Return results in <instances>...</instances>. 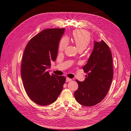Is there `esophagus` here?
<instances>
[{
  "instance_id": "1",
  "label": "esophagus",
  "mask_w": 131,
  "mask_h": 131,
  "mask_svg": "<svg viewBox=\"0 0 131 131\" xmlns=\"http://www.w3.org/2000/svg\"><path fill=\"white\" fill-rule=\"evenodd\" d=\"M70 81H72V79H70L69 78H66V81L67 82H69Z\"/></svg>"
}]
</instances>
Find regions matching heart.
Masks as SVG:
<instances>
[{
  "label": "heart",
  "instance_id": "heart-1",
  "mask_svg": "<svg viewBox=\"0 0 131 131\" xmlns=\"http://www.w3.org/2000/svg\"><path fill=\"white\" fill-rule=\"evenodd\" d=\"M72 40L77 46L79 50H84L88 47L91 41V35L88 31L82 30H76L73 31ZM68 39L66 37H62L58 44V51L62 52L68 45Z\"/></svg>",
  "mask_w": 131,
  "mask_h": 131
}]
</instances>
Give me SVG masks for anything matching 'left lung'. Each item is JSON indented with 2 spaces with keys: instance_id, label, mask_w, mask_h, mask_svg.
Wrapping results in <instances>:
<instances>
[{
  "instance_id": "1",
  "label": "left lung",
  "mask_w": 131,
  "mask_h": 131,
  "mask_svg": "<svg viewBox=\"0 0 131 131\" xmlns=\"http://www.w3.org/2000/svg\"><path fill=\"white\" fill-rule=\"evenodd\" d=\"M83 70L88 75L83 82L76 80L79 88L74 92L75 98L82 105L93 106L106 96L113 78L112 54L103 40L94 41L92 52Z\"/></svg>"
}]
</instances>
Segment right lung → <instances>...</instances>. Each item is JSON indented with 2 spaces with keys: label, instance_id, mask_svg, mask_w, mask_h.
Segmentation results:
<instances>
[{
  "label": "right lung",
  "instance_id": "1",
  "mask_svg": "<svg viewBox=\"0 0 131 131\" xmlns=\"http://www.w3.org/2000/svg\"><path fill=\"white\" fill-rule=\"evenodd\" d=\"M64 28L42 30L28 42L23 52L21 75L23 86L30 100L39 105L56 101L63 88L64 76L50 75L46 69L56 60L59 41Z\"/></svg>",
  "mask_w": 131,
  "mask_h": 131
}]
</instances>
